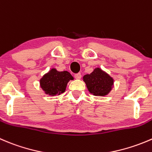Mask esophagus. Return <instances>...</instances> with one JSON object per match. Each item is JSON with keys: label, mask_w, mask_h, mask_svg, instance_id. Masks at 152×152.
Masks as SVG:
<instances>
[{"label": "esophagus", "mask_w": 152, "mask_h": 152, "mask_svg": "<svg viewBox=\"0 0 152 152\" xmlns=\"http://www.w3.org/2000/svg\"><path fill=\"white\" fill-rule=\"evenodd\" d=\"M74 77H75V79H81V77H82V75H81L80 73H76V74L74 75Z\"/></svg>", "instance_id": "34e87169"}]
</instances>
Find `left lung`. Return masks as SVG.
Masks as SVG:
<instances>
[{
    "label": "left lung",
    "instance_id": "1",
    "mask_svg": "<svg viewBox=\"0 0 152 152\" xmlns=\"http://www.w3.org/2000/svg\"><path fill=\"white\" fill-rule=\"evenodd\" d=\"M88 90L94 96H105L111 91L113 79L100 68H96L91 74L83 77Z\"/></svg>",
    "mask_w": 152,
    "mask_h": 152
}]
</instances>
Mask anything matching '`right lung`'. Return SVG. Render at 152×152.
I'll return each mask as SVG.
<instances>
[{"instance_id": "1", "label": "right lung", "mask_w": 152, "mask_h": 152, "mask_svg": "<svg viewBox=\"0 0 152 152\" xmlns=\"http://www.w3.org/2000/svg\"><path fill=\"white\" fill-rule=\"evenodd\" d=\"M73 79V77L69 72H59L53 68L41 79L40 85L46 94L60 95L65 91L67 82Z\"/></svg>"}]
</instances>
